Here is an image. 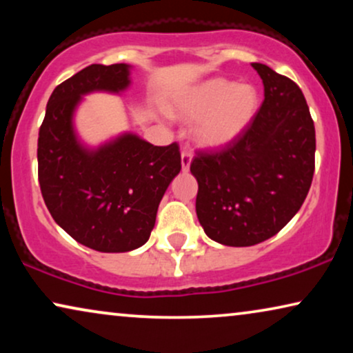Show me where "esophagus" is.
Listing matches in <instances>:
<instances>
[{
    "mask_svg": "<svg viewBox=\"0 0 353 353\" xmlns=\"http://www.w3.org/2000/svg\"><path fill=\"white\" fill-rule=\"evenodd\" d=\"M191 161H192V154L190 151H186V149H183V151H181V168H183V172L190 170Z\"/></svg>",
    "mask_w": 353,
    "mask_h": 353,
    "instance_id": "esophagus-1",
    "label": "esophagus"
}]
</instances>
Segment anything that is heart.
Returning a JSON list of instances; mask_svg holds the SVG:
<instances>
[{
  "mask_svg": "<svg viewBox=\"0 0 353 353\" xmlns=\"http://www.w3.org/2000/svg\"><path fill=\"white\" fill-rule=\"evenodd\" d=\"M259 108L254 86L236 85L225 79L205 81L176 104L186 120H197L194 138L202 148H223L243 134Z\"/></svg>",
  "mask_w": 353,
  "mask_h": 353,
  "instance_id": "b5f03b06",
  "label": "heart"
}]
</instances>
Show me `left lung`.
I'll use <instances>...</instances> for the list:
<instances>
[{"label": "left lung", "instance_id": "obj_1", "mask_svg": "<svg viewBox=\"0 0 353 353\" xmlns=\"http://www.w3.org/2000/svg\"><path fill=\"white\" fill-rule=\"evenodd\" d=\"M265 99L248 130L191 161L196 214L210 239L233 248L262 243L297 214L315 172V125L302 91L288 77L254 62Z\"/></svg>", "mask_w": 353, "mask_h": 353}]
</instances>
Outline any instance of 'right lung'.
<instances>
[{"label": "right lung", "instance_id": "add662e5", "mask_svg": "<svg viewBox=\"0 0 353 353\" xmlns=\"http://www.w3.org/2000/svg\"><path fill=\"white\" fill-rule=\"evenodd\" d=\"M127 64H91L57 85L38 133V181L50 214L77 243L99 252H128L146 243L163 192L181 170L178 143L154 144L123 134L90 151L72 115L91 91L130 85Z\"/></svg>", "mask_w": 353, "mask_h": 353}]
</instances>
